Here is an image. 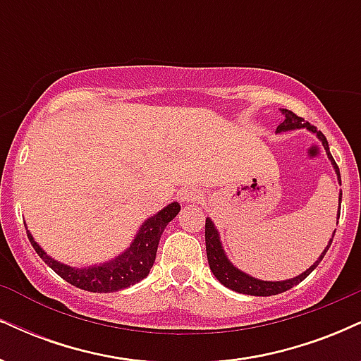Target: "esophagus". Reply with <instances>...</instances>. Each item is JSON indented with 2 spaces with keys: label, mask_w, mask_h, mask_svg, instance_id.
<instances>
[{
  "label": "esophagus",
  "mask_w": 361,
  "mask_h": 361,
  "mask_svg": "<svg viewBox=\"0 0 361 361\" xmlns=\"http://www.w3.org/2000/svg\"><path fill=\"white\" fill-rule=\"evenodd\" d=\"M181 202H200L204 200V193L197 188H185L180 192Z\"/></svg>",
  "instance_id": "esophagus-1"
}]
</instances>
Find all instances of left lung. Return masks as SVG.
Returning a JSON list of instances; mask_svg holds the SVG:
<instances>
[{
  "mask_svg": "<svg viewBox=\"0 0 361 361\" xmlns=\"http://www.w3.org/2000/svg\"><path fill=\"white\" fill-rule=\"evenodd\" d=\"M280 111H281V115L285 117V120H283V122H280V126L276 127V134H281V132L297 130V128H305V130L312 132V134L316 135L319 140H321L322 146H324L326 154H327V157H329L331 164H333L334 173H336V176H338V183L341 185L339 168H338V164L334 163L333 156H331L329 144H327L324 134H322L321 130H317V128L314 126H310L309 122H305V120L302 117H297L293 111H290L287 109H280ZM339 205H341V192H339ZM338 219H339V209H338ZM334 233H336V229H334ZM334 233H333V235H331L329 243H327L324 251L319 255V258L314 261V264H310V267L304 273H300V275L293 276V279H288V280H279V281H275V280H259V279H255V276H251L250 273H244L243 270H239L235 264H233V261L227 258L226 251H224L222 241H221V234H219L217 227H215L212 219L207 217V221H205L207 259H209V267H210V270H212L214 276L219 281H221L224 287L234 290V292H239V293H246V295L270 297V295H276V293L287 292V290L295 287V285H299L302 280L307 279L310 273L316 270V267L319 263H321V259L324 258L327 250H329L331 243H333Z\"/></svg>",
  "mask_w": 361,
  "mask_h": 361,
  "instance_id": "left-lung-1",
  "label": "left lung"
}]
</instances>
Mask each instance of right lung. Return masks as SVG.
Here are the masks:
<instances>
[{"label":"right lung","mask_w":361,"mask_h":361,"mask_svg":"<svg viewBox=\"0 0 361 361\" xmlns=\"http://www.w3.org/2000/svg\"><path fill=\"white\" fill-rule=\"evenodd\" d=\"M181 207L178 202H171V204L142 222V226L139 227L137 234L134 235L127 250H123L115 258L98 264H90V267L78 268L61 263V261L54 259L51 255H47L42 250V246L35 241L28 229L27 235L37 255L68 283L86 290V292H118V290L139 283L140 280H144L149 275L152 264H154L161 234L164 233L168 224L176 217Z\"/></svg>","instance_id":"right-lung-1"}]
</instances>
